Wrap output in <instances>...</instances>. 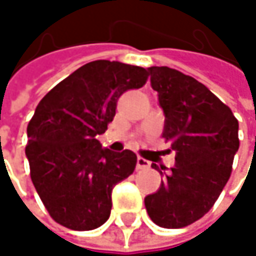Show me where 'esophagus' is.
<instances>
[{"label":"esophagus","instance_id":"34e87169","mask_svg":"<svg viewBox=\"0 0 256 256\" xmlns=\"http://www.w3.org/2000/svg\"><path fill=\"white\" fill-rule=\"evenodd\" d=\"M148 168H150V162L145 160V158H142V157H138V160H136V169L138 170H144V169H148Z\"/></svg>","mask_w":256,"mask_h":256}]
</instances>
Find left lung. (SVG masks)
Listing matches in <instances>:
<instances>
[{"label":"left lung","mask_w":256,"mask_h":256,"mask_svg":"<svg viewBox=\"0 0 256 256\" xmlns=\"http://www.w3.org/2000/svg\"><path fill=\"white\" fill-rule=\"evenodd\" d=\"M164 112L163 138L176 152L157 192L145 197L154 224L186 227L206 215L230 179L238 122L204 84L168 66L148 68ZM152 169L163 175L157 164Z\"/></svg>","instance_id":"obj_1"}]
</instances>
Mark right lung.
Masks as SVG:
<instances>
[{
    "mask_svg": "<svg viewBox=\"0 0 256 256\" xmlns=\"http://www.w3.org/2000/svg\"><path fill=\"white\" fill-rule=\"evenodd\" d=\"M148 76L140 66L94 60L40 100L25 152L32 184L58 224L87 231L110 218L112 188L133 174L136 154L102 148L98 134L112 122L118 98L142 87Z\"/></svg>",
    "mask_w": 256,
    "mask_h": 256,
    "instance_id": "add662e5",
    "label": "right lung"
}]
</instances>
